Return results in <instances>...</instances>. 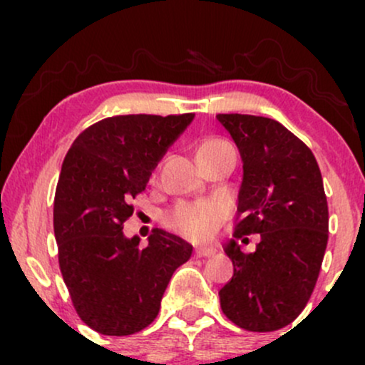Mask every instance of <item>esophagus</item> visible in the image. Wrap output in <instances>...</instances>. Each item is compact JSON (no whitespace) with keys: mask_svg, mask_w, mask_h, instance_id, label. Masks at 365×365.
<instances>
[{"mask_svg":"<svg viewBox=\"0 0 365 365\" xmlns=\"http://www.w3.org/2000/svg\"><path fill=\"white\" fill-rule=\"evenodd\" d=\"M215 254H216V250L211 249V247H199V249L195 250L197 257H212Z\"/></svg>","mask_w":365,"mask_h":365,"instance_id":"obj_1","label":"esophagus"}]
</instances>
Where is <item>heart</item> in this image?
I'll return each instance as SVG.
<instances>
[{
  "label": "heart",
  "mask_w": 365,
  "mask_h": 365,
  "mask_svg": "<svg viewBox=\"0 0 365 365\" xmlns=\"http://www.w3.org/2000/svg\"><path fill=\"white\" fill-rule=\"evenodd\" d=\"M233 148L228 140L209 137L197 144V159H202L221 150ZM225 220L223 206L216 202H182L168 216V226L190 240H206Z\"/></svg>",
  "instance_id": "b5f03b06"
}]
</instances>
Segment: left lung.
Returning a JSON list of instances; mask_svg holds the SVG:
<instances>
[{
    "label": "left lung",
    "instance_id": "left-lung-1",
    "mask_svg": "<svg viewBox=\"0 0 365 365\" xmlns=\"http://www.w3.org/2000/svg\"><path fill=\"white\" fill-rule=\"evenodd\" d=\"M244 163L233 240L225 252L233 276L220 290L221 311L238 328L276 331L299 317L311 299L328 245V200L312 150L279 121L216 115ZM259 232L256 252L235 242ZM246 240V239H245Z\"/></svg>",
    "mask_w": 365,
    "mask_h": 365
}]
</instances>
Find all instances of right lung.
<instances>
[{
    "label": "right lung",
    "mask_w": 365,
    "mask_h": 365,
    "mask_svg": "<svg viewBox=\"0 0 365 365\" xmlns=\"http://www.w3.org/2000/svg\"><path fill=\"white\" fill-rule=\"evenodd\" d=\"M185 115H121L86 128L66 153L54 194V238L63 282L78 317L108 336L139 333L156 319L175 269L192 245L165 230L149 244L123 235L135 199L180 133Z\"/></svg>",
    "instance_id": "add662e5"
}]
</instances>
